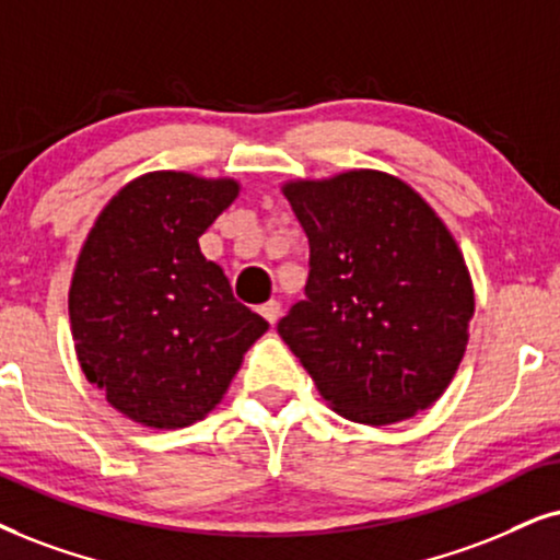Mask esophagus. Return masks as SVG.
<instances>
[{
  "instance_id": "34e87169",
  "label": "esophagus",
  "mask_w": 560,
  "mask_h": 560,
  "mask_svg": "<svg viewBox=\"0 0 560 560\" xmlns=\"http://www.w3.org/2000/svg\"><path fill=\"white\" fill-rule=\"evenodd\" d=\"M260 315L266 317L268 325H276V320H279V315H281V304L276 300L260 304Z\"/></svg>"
}]
</instances>
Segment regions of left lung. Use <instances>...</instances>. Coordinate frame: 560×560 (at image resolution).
Segmentation results:
<instances>
[{"mask_svg": "<svg viewBox=\"0 0 560 560\" xmlns=\"http://www.w3.org/2000/svg\"><path fill=\"white\" fill-rule=\"evenodd\" d=\"M281 190L310 240V276L279 336L343 419L385 427L427 410L463 362L476 310L452 232L380 170Z\"/></svg>", "mask_w": 560, "mask_h": 560, "instance_id": "obj_1", "label": "left lung"}]
</instances>
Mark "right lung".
Here are the masks:
<instances>
[{
	"instance_id": "add662e5",
	"label": "right lung",
	"mask_w": 560,
	"mask_h": 560,
	"mask_svg": "<svg viewBox=\"0 0 560 560\" xmlns=\"http://www.w3.org/2000/svg\"><path fill=\"white\" fill-rule=\"evenodd\" d=\"M240 183L158 170L105 203L77 258L69 320L84 377L150 429L201 421L268 330L198 237Z\"/></svg>"
}]
</instances>
